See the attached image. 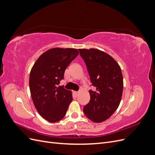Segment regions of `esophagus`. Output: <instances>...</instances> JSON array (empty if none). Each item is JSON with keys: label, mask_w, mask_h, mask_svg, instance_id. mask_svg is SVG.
<instances>
[{"label": "esophagus", "mask_w": 155, "mask_h": 155, "mask_svg": "<svg viewBox=\"0 0 155 155\" xmlns=\"http://www.w3.org/2000/svg\"><path fill=\"white\" fill-rule=\"evenodd\" d=\"M74 94L76 96H78L79 95V92H74Z\"/></svg>", "instance_id": "1"}]
</instances>
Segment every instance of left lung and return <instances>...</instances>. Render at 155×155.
Returning <instances> with one entry per match:
<instances>
[{"label": "left lung", "instance_id": "1", "mask_svg": "<svg viewBox=\"0 0 155 155\" xmlns=\"http://www.w3.org/2000/svg\"><path fill=\"white\" fill-rule=\"evenodd\" d=\"M85 61L92 86L91 100L83 107L84 114L96 123L102 122L118 109L122 96L123 76L119 64L111 56L97 49H79Z\"/></svg>", "mask_w": 155, "mask_h": 155}]
</instances>
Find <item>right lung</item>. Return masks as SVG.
Masks as SVG:
<instances>
[{
    "instance_id": "1",
    "label": "right lung",
    "mask_w": 155,
    "mask_h": 155,
    "mask_svg": "<svg viewBox=\"0 0 155 155\" xmlns=\"http://www.w3.org/2000/svg\"><path fill=\"white\" fill-rule=\"evenodd\" d=\"M78 54L75 48L48 50L31 70L29 85L33 102L39 114L49 122L63 118L73 100L71 91L58 85L64 79L65 69Z\"/></svg>"
}]
</instances>
